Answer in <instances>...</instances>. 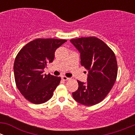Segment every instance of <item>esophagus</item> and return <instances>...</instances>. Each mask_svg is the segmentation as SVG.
<instances>
[{
	"label": "esophagus",
	"instance_id": "esophagus-1",
	"mask_svg": "<svg viewBox=\"0 0 135 135\" xmlns=\"http://www.w3.org/2000/svg\"><path fill=\"white\" fill-rule=\"evenodd\" d=\"M61 78H62L63 80H65V81H67V80H69V79H70L69 78L66 77V76H62V77H61Z\"/></svg>",
	"mask_w": 135,
	"mask_h": 135
}]
</instances>
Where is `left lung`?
<instances>
[{"label":"left lung","instance_id":"left-lung-1","mask_svg":"<svg viewBox=\"0 0 135 135\" xmlns=\"http://www.w3.org/2000/svg\"><path fill=\"white\" fill-rule=\"evenodd\" d=\"M80 53L81 65L88 70V81L77 80L78 89L73 93L76 101L85 106L100 103L114 85L118 63L114 51L103 40L95 36L71 39Z\"/></svg>","mask_w":135,"mask_h":135}]
</instances>
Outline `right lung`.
Instances as JSON below:
<instances>
[{
	"mask_svg": "<svg viewBox=\"0 0 135 135\" xmlns=\"http://www.w3.org/2000/svg\"><path fill=\"white\" fill-rule=\"evenodd\" d=\"M66 41L37 38L28 42L19 51L13 64L15 81L27 100L39 104L52 97L61 77L44 74V69L47 63L53 62L55 50Z\"/></svg>",
	"mask_w": 135,
	"mask_h": 135,
	"instance_id": "obj_1",
	"label": "right lung"
}]
</instances>
